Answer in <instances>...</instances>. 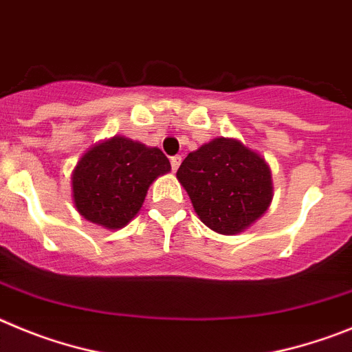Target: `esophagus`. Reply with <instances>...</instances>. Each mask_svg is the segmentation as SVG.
<instances>
[{"label": "esophagus", "mask_w": 352, "mask_h": 352, "mask_svg": "<svg viewBox=\"0 0 352 352\" xmlns=\"http://www.w3.org/2000/svg\"><path fill=\"white\" fill-rule=\"evenodd\" d=\"M170 163H172L173 172H177V170H179V166H180V163H182V156H173L172 160H170Z\"/></svg>", "instance_id": "obj_1"}]
</instances>
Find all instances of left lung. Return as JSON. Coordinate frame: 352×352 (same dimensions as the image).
I'll return each mask as SVG.
<instances>
[{"label":"left lung","instance_id":"obj_1","mask_svg":"<svg viewBox=\"0 0 352 352\" xmlns=\"http://www.w3.org/2000/svg\"><path fill=\"white\" fill-rule=\"evenodd\" d=\"M177 179L199 221L221 235L249 230L274 198L268 163L236 138H214L189 153Z\"/></svg>","mask_w":352,"mask_h":352}]
</instances>
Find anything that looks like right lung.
<instances>
[{
  "mask_svg": "<svg viewBox=\"0 0 352 352\" xmlns=\"http://www.w3.org/2000/svg\"><path fill=\"white\" fill-rule=\"evenodd\" d=\"M172 170L157 147L116 135L87 148L72 172L78 214L107 230H121L140 212L151 184Z\"/></svg>",
  "mask_w": 352,
  "mask_h": 352,
  "instance_id": "right-lung-1",
  "label": "right lung"
}]
</instances>
